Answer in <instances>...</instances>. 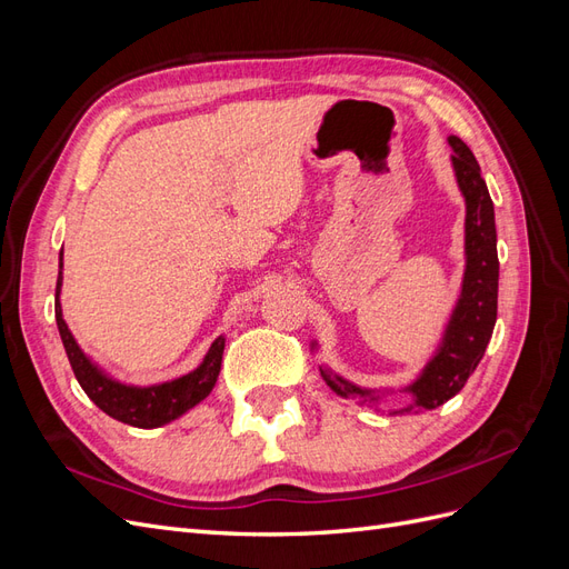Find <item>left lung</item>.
<instances>
[{
  "label": "left lung",
  "instance_id": "left-lung-1",
  "mask_svg": "<svg viewBox=\"0 0 569 569\" xmlns=\"http://www.w3.org/2000/svg\"><path fill=\"white\" fill-rule=\"evenodd\" d=\"M453 147V168L460 184V192L468 203V218H465V251H468V270H465L462 295L453 320L446 330V339L439 353L432 358L422 372L420 380L410 387L416 393V406H408L401 412L412 408H437L465 387L468 377L475 372L477 363L487 351L491 339L496 311H498V253H496V222H493V201L485 178L479 173V163L472 157L460 137H449ZM325 382L339 396H351L360 391L347 385L339 377L322 372Z\"/></svg>",
  "mask_w": 569,
  "mask_h": 569
}]
</instances>
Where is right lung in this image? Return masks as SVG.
<instances>
[{"instance_id":"add662e5","label":"right lung","mask_w":569,"mask_h":569,"mask_svg":"<svg viewBox=\"0 0 569 569\" xmlns=\"http://www.w3.org/2000/svg\"><path fill=\"white\" fill-rule=\"evenodd\" d=\"M63 261V253H61ZM59 289H61V272L57 280V325H59V335L63 341V349L68 360H71V368L76 372V380L80 382L82 391L90 396L94 406L111 416L113 420H120L132 427H161L170 420L180 418L182 412H187L199 401H203L206 396L211 393L218 372H220V360H222V349H226V341L218 337L213 341V347L209 356L203 358V363L180 380L157 385V387H147V389H137V387H126L109 380L107 375H101L90 360L80 351L76 343L73 335L68 332V327L61 316V303H59Z\"/></svg>"}]
</instances>
